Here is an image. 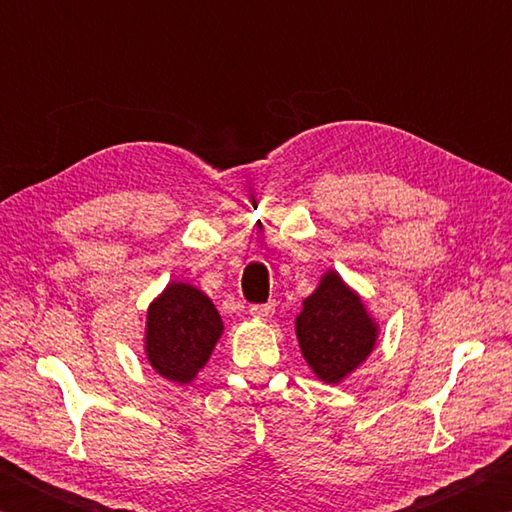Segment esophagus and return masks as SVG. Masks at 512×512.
I'll use <instances>...</instances> for the list:
<instances>
[{
  "instance_id": "obj_1",
  "label": "esophagus",
  "mask_w": 512,
  "mask_h": 512,
  "mask_svg": "<svg viewBox=\"0 0 512 512\" xmlns=\"http://www.w3.org/2000/svg\"><path fill=\"white\" fill-rule=\"evenodd\" d=\"M273 311H275L273 302H266V305H253V307H250V316L259 318V320H268V318L273 316Z\"/></svg>"
}]
</instances>
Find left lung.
<instances>
[{
	"instance_id": "obj_1",
	"label": "left lung",
	"mask_w": 512,
	"mask_h": 512,
	"mask_svg": "<svg viewBox=\"0 0 512 512\" xmlns=\"http://www.w3.org/2000/svg\"><path fill=\"white\" fill-rule=\"evenodd\" d=\"M377 334L379 325L363 307L359 293L336 271L320 277L296 318L302 357L325 384H339L357 370L370 357Z\"/></svg>"
}]
</instances>
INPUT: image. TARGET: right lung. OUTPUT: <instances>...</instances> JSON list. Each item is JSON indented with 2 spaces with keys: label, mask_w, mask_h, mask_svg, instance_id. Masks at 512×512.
<instances>
[{
  "label": "right lung",
  "mask_w": 512,
  "mask_h": 512,
  "mask_svg": "<svg viewBox=\"0 0 512 512\" xmlns=\"http://www.w3.org/2000/svg\"><path fill=\"white\" fill-rule=\"evenodd\" d=\"M223 320L212 300L187 282L167 284L146 311V359L176 384H189L221 339Z\"/></svg>",
  "instance_id": "right-lung-1"
}]
</instances>
